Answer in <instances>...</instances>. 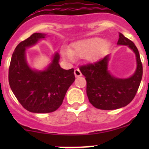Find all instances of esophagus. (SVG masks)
<instances>
[{
  "instance_id": "obj_1",
  "label": "esophagus",
  "mask_w": 149,
  "mask_h": 149,
  "mask_svg": "<svg viewBox=\"0 0 149 149\" xmlns=\"http://www.w3.org/2000/svg\"><path fill=\"white\" fill-rule=\"evenodd\" d=\"M74 75H75L76 77H81V76L82 75V73H81L79 68H76L75 70H74Z\"/></svg>"
}]
</instances>
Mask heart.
I'll use <instances>...</instances> for the list:
<instances>
[{
	"mask_svg": "<svg viewBox=\"0 0 149 149\" xmlns=\"http://www.w3.org/2000/svg\"><path fill=\"white\" fill-rule=\"evenodd\" d=\"M105 46L103 39L98 37L89 38L74 43L71 51L64 50L63 54L68 60L74 58H82L87 56L90 60H95L98 58L100 51Z\"/></svg>",
	"mask_w": 149,
	"mask_h": 149,
	"instance_id": "heart-1",
	"label": "heart"
}]
</instances>
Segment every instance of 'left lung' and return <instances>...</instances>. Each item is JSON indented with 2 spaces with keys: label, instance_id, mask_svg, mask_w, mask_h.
Segmentation results:
<instances>
[{
  "label": "left lung",
  "instance_id": "8db88e82",
  "mask_svg": "<svg viewBox=\"0 0 149 149\" xmlns=\"http://www.w3.org/2000/svg\"><path fill=\"white\" fill-rule=\"evenodd\" d=\"M118 45H127L136 54L135 73L126 79L116 78L107 70L109 55L93 63L81 65L80 70L86 81V94L93 106L100 110L119 109L131 103L143 77V65L137 48L132 41L119 33Z\"/></svg>",
  "mask_w": 149,
  "mask_h": 149
}]
</instances>
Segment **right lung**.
Segmentation results:
<instances>
[{
  "instance_id": "obj_1",
  "label": "right lung",
  "mask_w": 149,
  "mask_h": 149,
  "mask_svg": "<svg viewBox=\"0 0 149 149\" xmlns=\"http://www.w3.org/2000/svg\"><path fill=\"white\" fill-rule=\"evenodd\" d=\"M45 34L35 33L16 46L9 68V84L24 108L36 113H51L61 106L69 86L75 80L74 68L65 70L59 65L56 53L45 71L33 70L26 61L25 50Z\"/></svg>"
}]
</instances>
